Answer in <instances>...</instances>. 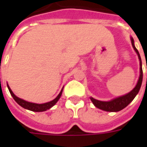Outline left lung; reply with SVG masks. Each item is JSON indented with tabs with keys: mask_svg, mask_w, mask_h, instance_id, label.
I'll return each mask as SVG.
<instances>
[{
	"mask_svg": "<svg viewBox=\"0 0 147 147\" xmlns=\"http://www.w3.org/2000/svg\"><path fill=\"white\" fill-rule=\"evenodd\" d=\"M130 40H131V43H132L133 48L135 50V52L137 53L138 58L140 60V77L137 82V85L134 88V89L132 91H130L129 93L122 95V96L117 97L114 99H111V100L108 101H103V100H99L97 99H94L92 97H90V99L92 100V102L93 103V105L96 107L99 108L100 110L105 111L109 112H117L123 109L124 107H126L131 101H132L134 98L136 97L138 92H139L140 87H141L142 82H143V69H142V61L140 53L137 48L134 46V40L132 37H130Z\"/></svg>",
	"mask_w": 147,
	"mask_h": 147,
	"instance_id": "obj_1",
	"label": "left lung"
}]
</instances>
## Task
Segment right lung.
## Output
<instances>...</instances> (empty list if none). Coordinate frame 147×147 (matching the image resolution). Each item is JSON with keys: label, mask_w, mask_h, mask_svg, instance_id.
I'll return each instance as SVG.
<instances>
[{"label": "right lung", "mask_w": 147, "mask_h": 147, "mask_svg": "<svg viewBox=\"0 0 147 147\" xmlns=\"http://www.w3.org/2000/svg\"><path fill=\"white\" fill-rule=\"evenodd\" d=\"M7 85L8 90H9V92H10L11 96L13 97V98L14 99L15 101H16L18 105H20L22 107H24L25 109L29 110V111H32L34 112L45 111L50 109L51 107H53V106L57 103L58 100H59L60 97H61V95H62V94L63 88H62V90H61V92H59V94H58L57 97H56L55 99H53V100L49 101V102L44 103V104H36V103L29 102V101H26V100H24V99H21V98H18V97L16 96V95L13 94V92H12V90L10 89V86L8 85V84H7Z\"/></svg>", "instance_id": "right-lung-1"}]
</instances>
